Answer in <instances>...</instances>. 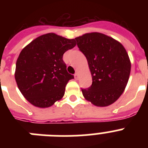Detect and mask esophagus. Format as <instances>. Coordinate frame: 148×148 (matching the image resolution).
<instances>
[{
    "label": "esophagus",
    "instance_id": "esophagus-1",
    "mask_svg": "<svg viewBox=\"0 0 148 148\" xmlns=\"http://www.w3.org/2000/svg\"><path fill=\"white\" fill-rule=\"evenodd\" d=\"M74 76H75V79H78V73H75V75H74Z\"/></svg>",
    "mask_w": 148,
    "mask_h": 148
}]
</instances>
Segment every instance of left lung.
I'll return each instance as SVG.
<instances>
[{
  "label": "left lung",
  "mask_w": 148,
  "mask_h": 148,
  "mask_svg": "<svg viewBox=\"0 0 148 148\" xmlns=\"http://www.w3.org/2000/svg\"><path fill=\"white\" fill-rule=\"evenodd\" d=\"M75 39L92 75L91 87L82 89L84 97L97 107L110 105L121 96L129 80L131 63L126 49L118 40L100 32Z\"/></svg>",
  "instance_id": "left-lung-1"
}]
</instances>
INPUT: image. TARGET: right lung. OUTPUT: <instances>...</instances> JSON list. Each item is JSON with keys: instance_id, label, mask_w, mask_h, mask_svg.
Segmentation results:
<instances>
[{"instance_id": "add662e5", "label": "right lung", "mask_w": 148, "mask_h": 148, "mask_svg": "<svg viewBox=\"0 0 148 148\" xmlns=\"http://www.w3.org/2000/svg\"><path fill=\"white\" fill-rule=\"evenodd\" d=\"M75 45V39L47 33L22 49L16 61L15 78L30 104L46 108L62 99L66 84L74 78L66 71L63 55Z\"/></svg>"}]
</instances>
